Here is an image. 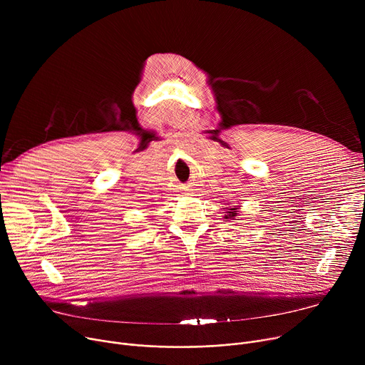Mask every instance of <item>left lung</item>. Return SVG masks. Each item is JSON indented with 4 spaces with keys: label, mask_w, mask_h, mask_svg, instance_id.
<instances>
[{
    "label": "left lung",
    "mask_w": 365,
    "mask_h": 365,
    "mask_svg": "<svg viewBox=\"0 0 365 365\" xmlns=\"http://www.w3.org/2000/svg\"><path fill=\"white\" fill-rule=\"evenodd\" d=\"M227 210H228V207H227ZM237 207H231V210L227 212V215H225V218L227 220H234V217H235V214H237Z\"/></svg>",
    "instance_id": "left-lung-1"
}]
</instances>
